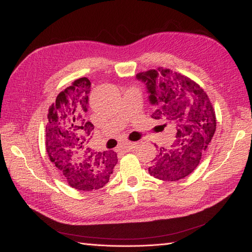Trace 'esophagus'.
Returning a JSON list of instances; mask_svg holds the SVG:
<instances>
[{
	"mask_svg": "<svg viewBox=\"0 0 252 252\" xmlns=\"http://www.w3.org/2000/svg\"><path fill=\"white\" fill-rule=\"evenodd\" d=\"M136 146H137L136 143H123L121 144L119 148L125 152H131V151H134Z\"/></svg>",
	"mask_w": 252,
	"mask_h": 252,
	"instance_id": "1",
	"label": "esophagus"
}]
</instances>
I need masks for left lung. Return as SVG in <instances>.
<instances>
[{"instance_id": "left-lung-1", "label": "left lung", "mask_w": 252, "mask_h": 252, "mask_svg": "<svg viewBox=\"0 0 252 252\" xmlns=\"http://www.w3.org/2000/svg\"><path fill=\"white\" fill-rule=\"evenodd\" d=\"M136 77L146 82L151 93L152 118L175 130L172 146L160 148L148 172L167 182L184 179L199 164L215 135L217 118L210 98L194 80L171 69H149Z\"/></svg>"}]
</instances>
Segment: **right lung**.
Here are the masks:
<instances>
[{
	"mask_svg": "<svg viewBox=\"0 0 252 252\" xmlns=\"http://www.w3.org/2000/svg\"><path fill=\"white\" fill-rule=\"evenodd\" d=\"M88 78L74 80L49 109L45 145L51 162L72 189H99L108 183L118 158L114 151L93 153L88 146L94 130L87 119Z\"/></svg>",
	"mask_w": 252,
	"mask_h": 252,
	"instance_id": "obj_1",
	"label": "right lung"
}]
</instances>
